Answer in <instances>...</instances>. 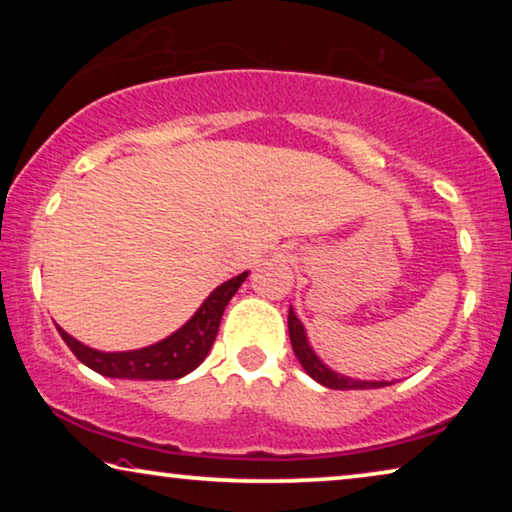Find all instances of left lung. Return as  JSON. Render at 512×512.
Masks as SVG:
<instances>
[{
    "instance_id": "obj_1",
    "label": "left lung",
    "mask_w": 512,
    "mask_h": 512,
    "mask_svg": "<svg viewBox=\"0 0 512 512\" xmlns=\"http://www.w3.org/2000/svg\"><path fill=\"white\" fill-rule=\"evenodd\" d=\"M289 335H291V347L296 352L300 366L307 370V375L312 380H317L319 384H324L328 389H340V391H349V389H377V387H387L391 382H366V380H352V377L338 375L333 373L331 368H326L324 363L317 359V354L312 352L310 345H307L303 324H300L293 310H289Z\"/></svg>"
}]
</instances>
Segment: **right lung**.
Segmentation results:
<instances>
[{
  "label": "right lung",
  "mask_w": 512,
  "mask_h": 512,
  "mask_svg": "<svg viewBox=\"0 0 512 512\" xmlns=\"http://www.w3.org/2000/svg\"><path fill=\"white\" fill-rule=\"evenodd\" d=\"M249 272H242L219 289L212 291L198 312L188 319V324L172 333L170 338L156 342V345L135 349V352H97L81 345L72 335L58 328L62 340L72 349L76 359L93 368L95 373L107 377H125V380H177L184 377L205 361V356L212 349L216 333H219V324L223 317V310L240 289Z\"/></svg>",
  "instance_id": "1"
}]
</instances>
